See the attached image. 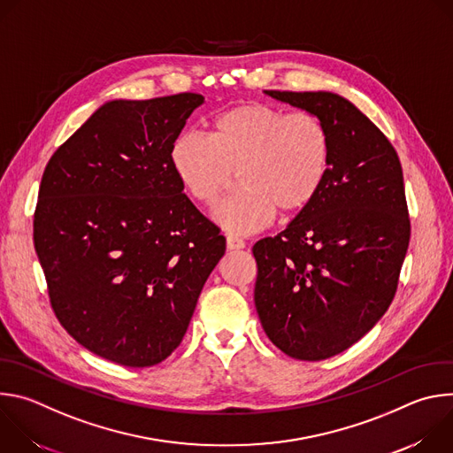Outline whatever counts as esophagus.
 Masks as SVG:
<instances>
[{"label": "esophagus", "mask_w": 453, "mask_h": 453, "mask_svg": "<svg viewBox=\"0 0 453 453\" xmlns=\"http://www.w3.org/2000/svg\"><path fill=\"white\" fill-rule=\"evenodd\" d=\"M226 245H227L229 250H240V249L245 247V242L242 238H238V236H227Z\"/></svg>", "instance_id": "1"}]
</instances>
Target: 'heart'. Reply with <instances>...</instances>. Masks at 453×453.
<instances>
[{"label": "heart", "instance_id": "1", "mask_svg": "<svg viewBox=\"0 0 453 453\" xmlns=\"http://www.w3.org/2000/svg\"><path fill=\"white\" fill-rule=\"evenodd\" d=\"M332 142L315 114L287 112L271 104L247 102L220 112L203 134H180L170 165L188 196L213 206L238 173L240 191L215 210L227 233L250 234L267 227L276 210L303 211L326 180Z\"/></svg>", "mask_w": 453, "mask_h": 453}]
</instances>
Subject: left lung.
Instances as JSON below:
<instances>
[{
	"label": "left lung",
	"instance_id": "left-lung-1",
	"mask_svg": "<svg viewBox=\"0 0 453 453\" xmlns=\"http://www.w3.org/2000/svg\"><path fill=\"white\" fill-rule=\"evenodd\" d=\"M326 125L325 184L280 234L252 247L254 304L285 355L317 362L358 342L389 308L411 222L396 150L348 98L332 91H264Z\"/></svg>",
	"mask_w": 453,
	"mask_h": 453
}]
</instances>
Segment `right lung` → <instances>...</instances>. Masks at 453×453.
I'll return each mask as SVG.
<instances>
[{"label":"right lung","mask_w":453,"mask_h":453,"mask_svg":"<svg viewBox=\"0 0 453 453\" xmlns=\"http://www.w3.org/2000/svg\"><path fill=\"white\" fill-rule=\"evenodd\" d=\"M203 95L109 100L42 173L34 243L60 325L150 367L180 344L226 238L184 196L170 149Z\"/></svg>","instance_id":"right-lung-1"}]
</instances>
